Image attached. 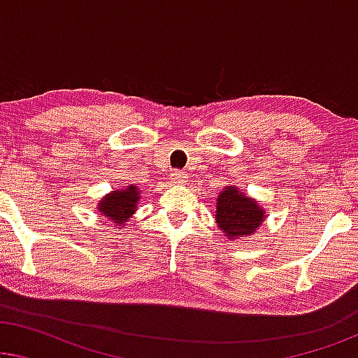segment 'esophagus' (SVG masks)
Returning <instances> with one entry per match:
<instances>
[{"label":"esophagus","instance_id":"34e87169","mask_svg":"<svg viewBox=\"0 0 358 358\" xmlns=\"http://www.w3.org/2000/svg\"><path fill=\"white\" fill-rule=\"evenodd\" d=\"M171 179H173L174 184H184L187 182V174H185L184 171H174V173L171 174Z\"/></svg>","mask_w":358,"mask_h":358}]
</instances>
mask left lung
<instances>
[{"label": "left lung", "instance_id": "left-lung-1", "mask_svg": "<svg viewBox=\"0 0 358 358\" xmlns=\"http://www.w3.org/2000/svg\"><path fill=\"white\" fill-rule=\"evenodd\" d=\"M218 228L222 229L229 241L251 236L264 222V210L254 199L234 185L223 187L217 199V212H215Z\"/></svg>", "mask_w": 358, "mask_h": 358}]
</instances>
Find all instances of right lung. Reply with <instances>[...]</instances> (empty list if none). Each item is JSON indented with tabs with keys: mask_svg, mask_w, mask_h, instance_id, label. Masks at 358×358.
Masks as SVG:
<instances>
[{
	"mask_svg": "<svg viewBox=\"0 0 358 358\" xmlns=\"http://www.w3.org/2000/svg\"><path fill=\"white\" fill-rule=\"evenodd\" d=\"M140 200V190L135 187L134 184L127 185L122 190H112L106 197H102L99 202V213L102 217H107V220L115 223V228H124L127 220L131 218L135 213L136 203Z\"/></svg>",
	"mask_w": 358,
	"mask_h": 358,
	"instance_id": "right-lung-1",
	"label": "right lung"
}]
</instances>
